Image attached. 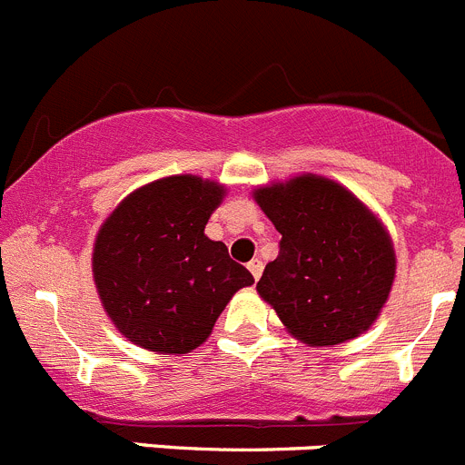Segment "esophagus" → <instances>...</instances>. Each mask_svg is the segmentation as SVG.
I'll list each match as a JSON object with an SVG mask.
<instances>
[{
  "label": "esophagus",
  "mask_w": 465,
  "mask_h": 465,
  "mask_svg": "<svg viewBox=\"0 0 465 465\" xmlns=\"http://www.w3.org/2000/svg\"><path fill=\"white\" fill-rule=\"evenodd\" d=\"M249 272L253 273V278H255V281H258V278L262 276V260H258V258L251 260V262H249Z\"/></svg>",
  "instance_id": "obj_1"
}]
</instances>
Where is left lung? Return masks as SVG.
<instances>
[{
    "instance_id": "8db88e82",
    "label": "left lung",
    "mask_w": 465,
    "mask_h": 465,
    "mask_svg": "<svg viewBox=\"0 0 465 465\" xmlns=\"http://www.w3.org/2000/svg\"><path fill=\"white\" fill-rule=\"evenodd\" d=\"M282 235L258 294L311 347L347 342L374 324L395 281L386 225L349 189L303 173L253 192Z\"/></svg>"
}]
</instances>
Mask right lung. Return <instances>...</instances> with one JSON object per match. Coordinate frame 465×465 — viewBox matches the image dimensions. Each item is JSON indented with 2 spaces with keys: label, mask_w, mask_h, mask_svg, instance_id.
I'll list each match as a JSON object with an SVG mask.
<instances>
[{
  "label": "right lung",
  "mask_w": 465,
  "mask_h": 465,
  "mask_svg": "<svg viewBox=\"0 0 465 465\" xmlns=\"http://www.w3.org/2000/svg\"><path fill=\"white\" fill-rule=\"evenodd\" d=\"M225 187L198 175L143 184L97 230L93 281L104 311L130 342L189 353L210 338L237 290L253 285L223 242L205 235Z\"/></svg>",
  "instance_id": "obj_1"
}]
</instances>
